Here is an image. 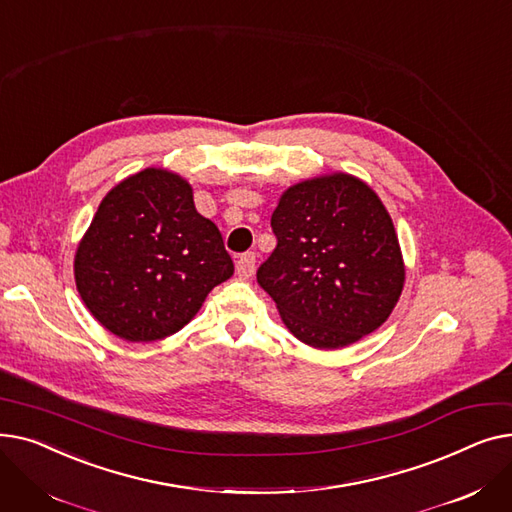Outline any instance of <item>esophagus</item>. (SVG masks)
<instances>
[{"mask_svg":"<svg viewBox=\"0 0 512 512\" xmlns=\"http://www.w3.org/2000/svg\"><path fill=\"white\" fill-rule=\"evenodd\" d=\"M255 263H257V255L255 253H245L240 255L236 261V274L240 278H251L255 272Z\"/></svg>","mask_w":512,"mask_h":512,"instance_id":"esophagus-1","label":"esophagus"}]
</instances>
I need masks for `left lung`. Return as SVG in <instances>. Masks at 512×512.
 <instances>
[{"label":"left lung","mask_w":512,"mask_h":512,"mask_svg":"<svg viewBox=\"0 0 512 512\" xmlns=\"http://www.w3.org/2000/svg\"><path fill=\"white\" fill-rule=\"evenodd\" d=\"M278 238L257 270L284 326L313 348H342L378 330L405 284L384 203L351 174L290 186L272 213Z\"/></svg>","instance_id":"obj_1"}]
</instances>
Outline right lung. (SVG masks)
<instances>
[{"label":"right lung","mask_w":512,"mask_h":512,"mask_svg":"<svg viewBox=\"0 0 512 512\" xmlns=\"http://www.w3.org/2000/svg\"><path fill=\"white\" fill-rule=\"evenodd\" d=\"M234 274L222 234L195 209L182 176L147 168L107 193L74 257L80 299L128 342L182 330Z\"/></svg>","instance_id":"add662e5"}]
</instances>
